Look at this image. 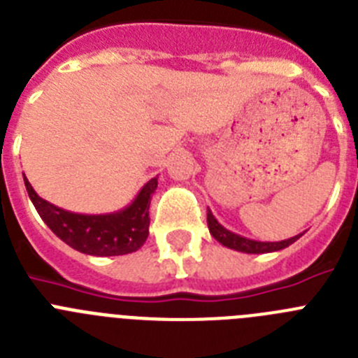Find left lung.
Returning <instances> with one entry per match:
<instances>
[{
    "mask_svg": "<svg viewBox=\"0 0 358 358\" xmlns=\"http://www.w3.org/2000/svg\"><path fill=\"white\" fill-rule=\"evenodd\" d=\"M208 227H210L211 236H213L217 242H220L222 245H226V248L233 249V251L248 252V255H264V252L281 251V249L289 248L290 243H294L303 235V233H299V235L292 236V238L281 240V242H258V240L245 238V236H240L236 235V233H233V231L226 229V227L213 217L211 210H208Z\"/></svg>",
    "mask_w": 358,
    "mask_h": 358,
    "instance_id": "obj_1",
    "label": "left lung"
}]
</instances>
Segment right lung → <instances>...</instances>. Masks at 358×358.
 <instances>
[{"label": "right lung", "instance_id": "add662e5", "mask_svg": "<svg viewBox=\"0 0 358 358\" xmlns=\"http://www.w3.org/2000/svg\"><path fill=\"white\" fill-rule=\"evenodd\" d=\"M28 197L44 224L75 251L91 256H120L134 252L148 236V206L157 188V177L140 189L134 201L123 210L106 215H84L62 210L36 194L24 177Z\"/></svg>", "mask_w": 358, "mask_h": 358}]
</instances>
